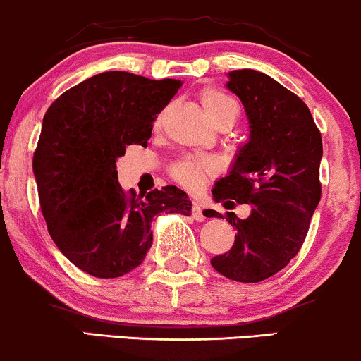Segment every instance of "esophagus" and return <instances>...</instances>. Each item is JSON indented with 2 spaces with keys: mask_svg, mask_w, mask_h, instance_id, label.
<instances>
[{
  "mask_svg": "<svg viewBox=\"0 0 361 361\" xmlns=\"http://www.w3.org/2000/svg\"><path fill=\"white\" fill-rule=\"evenodd\" d=\"M192 218L196 219V221H204L206 219V216L202 213L201 206H199L197 202H192Z\"/></svg>",
  "mask_w": 361,
  "mask_h": 361,
  "instance_id": "obj_1",
  "label": "esophagus"
}]
</instances>
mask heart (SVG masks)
<instances>
[{
    "label": "heart",
    "mask_w": 361,
    "mask_h": 361,
    "mask_svg": "<svg viewBox=\"0 0 361 361\" xmlns=\"http://www.w3.org/2000/svg\"><path fill=\"white\" fill-rule=\"evenodd\" d=\"M201 103L211 121L223 116L231 118L233 121L238 118V101L219 89H204L201 94ZM216 171H218V165L209 157H185L172 167V177L184 188L199 189L202 188L207 177L214 176Z\"/></svg>",
    "instance_id": "obj_1"
}]
</instances>
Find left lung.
Returning a JSON list of instances; mask_svg holds the SVG:
<instances>
[{"instance_id":"left-lung-1","label":"left lung","mask_w":361,"mask_h":361,"mask_svg":"<svg viewBox=\"0 0 361 361\" xmlns=\"http://www.w3.org/2000/svg\"><path fill=\"white\" fill-rule=\"evenodd\" d=\"M228 75L226 87L245 106L250 138L213 197L252 204V213L247 219L228 213L235 243L211 265L231 281L255 283L281 272L306 240L321 199L323 140L306 103L270 75L253 69ZM204 214L221 218L214 209Z\"/></svg>"}]
</instances>
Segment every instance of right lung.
Returning <instances> with one entry per match:
<instances>
[{
    "mask_svg": "<svg viewBox=\"0 0 361 361\" xmlns=\"http://www.w3.org/2000/svg\"><path fill=\"white\" fill-rule=\"evenodd\" d=\"M182 86L103 72L71 87L47 109L33 154L40 209L57 248L78 269L116 279L142 264L152 247V219L162 211L190 214L176 185L137 197L118 182L126 147H147L154 121Z\"/></svg>",
    "mask_w": 361,
    "mask_h": 361,
    "instance_id": "1",
    "label": "right lung"
}]
</instances>
